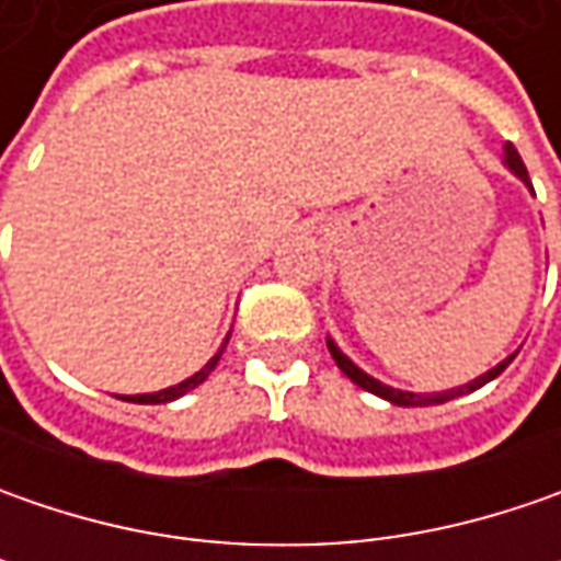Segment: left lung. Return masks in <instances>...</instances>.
Wrapping results in <instances>:
<instances>
[{
	"instance_id": "obj_1",
	"label": "left lung",
	"mask_w": 561,
	"mask_h": 561,
	"mask_svg": "<svg viewBox=\"0 0 561 561\" xmlns=\"http://www.w3.org/2000/svg\"><path fill=\"white\" fill-rule=\"evenodd\" d=\"M503 164H506L508 171L522 181V184L528 186L530 193H534V186H530V178H528V168H525V162H522V156L515 152V146L512 142H506L503 146ZM328 350H331V356H334V362L340 365V371L350 377L353 383H358L362 390H368V393H375V397L387 399V402H393V405H440V402H449V399L462 397V393H474L478 387H484V383H490L493 377H500L503 371L508 368V362L518 356V353H512V356H506L500 365H493L490 371H484L481 377H474V380H468V383H462V387H453V390H443V393H412V390H397V387H387V383H380L377 377H371L368 371H362L353 358L346 356L340 346H336L334 340L328 336Z\"/></svg>"
}]
</instances>
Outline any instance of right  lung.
I'll return each instance as SVG.
<instances>
[{
	"instance_id": "1",
	"label": "right lung",
	"mask_w": 561,
	"mask_h": 561,
	"mask_svg": "<svg viewBox=\"0 0 561 561\" xmlns=\"http://www.w3.org/2000/svg\"><path fill=\"white\" fill-rule=\"evenodd\" d=\"M227 340H230V334L225 336V343H221V350L215 353V356L205 362L203 368L196 371V375H190L186 380H181V383H174V387H164V390H159V393H137V397H121L127 399V402H140V405H159V402H174V399H181L184 393H190V390H196L199 383H203L205 377L215 371V365H218V358H221V353H225Z\"/></svg>"
}]
</instances>
